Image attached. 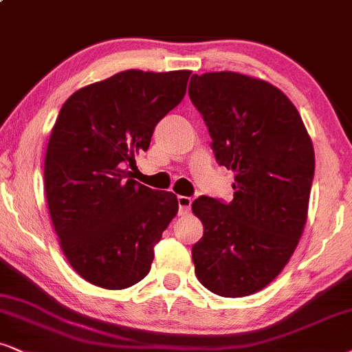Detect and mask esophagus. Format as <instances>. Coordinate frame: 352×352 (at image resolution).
<instances>
[{
    "mask_svg": "<svg viewBox=\"0 0 352 352\" xmlns=\"http://www.w3.org/2000/svg\"><path fill=\"white\" fill-rule=\"evenodd\" d=\"M177 201H179V212H180V214H186V212H190V208H191V198L190 197H179V198H177Z\"/></svg>",
    "mask_w": 352,
    "mask_h": 352,
    "instance_id": "esophagus-1",
    "label": "esophagus"
}]
</instances>
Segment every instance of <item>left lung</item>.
Instances as JSON below:
<instances>
[{
	"label": "left lung",
	"mask_w": 352,
	"mask_h": 352,
	"mask_svg": "<svg viewBox=\"0 0 352 352\" xmlns=\"http://www.w3.org/2000/svg\"><path fill=\"white\" fill-rule=\"evenodd\" d=\"M188 94L217 164L235 173L232 201L199 197L191 204L204 226L191 248L195 273L217 296L255 294L299 243L315 172L312 141L294 104L261 79L193 74Z\"/></svg>",
	"instance_id": "left-lung-1"
}]
</instances>
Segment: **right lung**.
<instances>
[{
	"mask_svg": "<svg viewBox=\"0 0 352 352\" xmlns=\"http://www.w3.org/2000/svg\"><path fill=\"white\" fill-rule=\"evenodd\" d=\"M190 74L123 71L79 89L58 113L43 168L48 211L69 265L94 286L140 283L179 211L175 195L138 184L130 168Z\"/></svg>",
	"mask_w": 352,
	"mask_h": 352,
	"instance_id": "1",
	"label": "right lung"
}]
</instances>
